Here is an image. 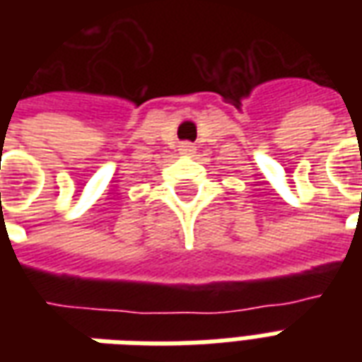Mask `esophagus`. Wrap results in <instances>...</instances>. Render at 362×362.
I'll use <instances>...</instances> for the list:
<instances>
[{
    "label": "esophagus",
    "instance_id": "1",
    "mask_svg": "<svg viewBox=\"0 0 362 362\" xmlns=\"http://www.w3.org/2000/svg\"><path fill=\"white\" fill-rule=\"evenodd\" d=\"M180 155H186V157H189V155H194L196 153V147L192 145V143H182L180 145Z\"/></svg>",
    "mask_w": 362,
    "mask_h": 362
}]
</instances>
